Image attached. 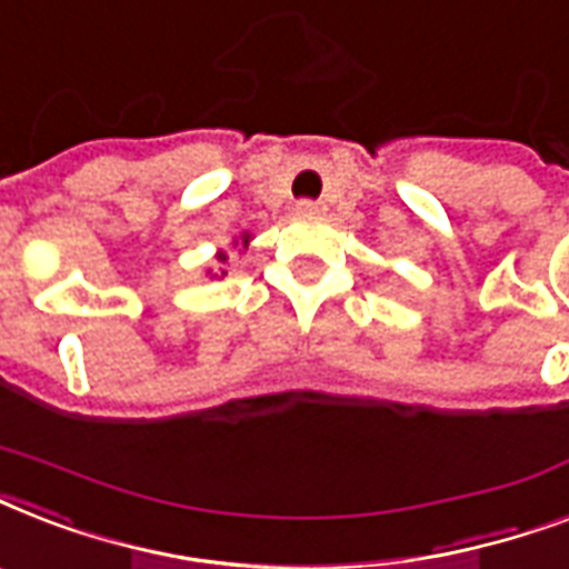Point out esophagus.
<instances>
[{"mask_svg":"<svg viewBox=\"0 0 569 569\" xmlns=\"http://www.w3.org/2000/svg\"><path fill=\"white\" fill-rule=\"evenodd\" d=\"M321 209H325V203H321V200H310V197L298 200V212L301 214H319Z\"/></svg>","mask_w":569,"mask_h":569,"instance_id":"34e87169","label":"esophagus"}]
</instances>
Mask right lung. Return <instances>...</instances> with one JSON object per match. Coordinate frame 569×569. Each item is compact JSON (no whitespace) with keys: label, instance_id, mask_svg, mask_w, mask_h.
I'll list each match as a JSON object with an SVG mask.
<instances>
[{"label":"right lung","instance_id":"right-lung-1","mask_svg":"<svg viewBox=\"0 0 569 569\" xmlns=\"http://www.w3.org/2000/svg\"><path fill=\"white\" fill-rule=\"evenodd\" d=\"M244 244H248V236H244ZM221 259H227V257H221Z\"/></svg>","mask_w":569,"mask_h":569}]
</instances>
